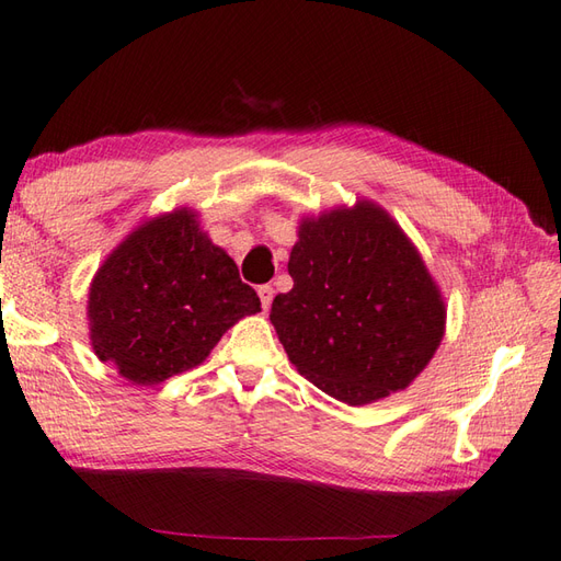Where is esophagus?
Here are the masks:
<instances>
[{"label": "esophagus", "instance_id": "1", "mask_svg": "<svg viewBox=\"0 0 561 561\" xmlns=\"http://www.w3.org/2000/svg\"><path fill=\"white\" fill-rule=\"evenodd\" d=\"M273 295H276V290H273L271 285H261V288H259L261 307H264V310H268V307H271V302H273Z\"/></svg>", "mask_w": 561, "mask_h": 561}]
</instances>
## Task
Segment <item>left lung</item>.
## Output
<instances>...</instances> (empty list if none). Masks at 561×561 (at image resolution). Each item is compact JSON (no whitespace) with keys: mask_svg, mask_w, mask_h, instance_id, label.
Returning a JSON list of instances; mask_svg holds the SVG:
<instances>
[{"mask_svg":"<svg viewBox=\"0 0 561 561\" xmlns=\"http://www.w3.org/2000/svg\"><path fill=\"white\" fill-rule=\"evenodd\" d=\"M293 290L271 322L300 375L346 404L404 390L443 339L445 307L424 261L373 203L305 220Z\"/></svg>","mask_w":561,"mask_h":561,"instance_id":"8db88e82","label":"left lung"}]
</instances>
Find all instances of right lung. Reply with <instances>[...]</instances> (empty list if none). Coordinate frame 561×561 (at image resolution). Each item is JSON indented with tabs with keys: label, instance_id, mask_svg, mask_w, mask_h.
Wrapping results in <instances>:
<instances>
[{
	"label": "right lung",
	"instance_id": "add662e5",
	"mask_svg": "<svg viewBox=\"0 0 561 561\" xmlns=\"http://www.w3.org/2000/svg\"><path fill=\"white\" fill-rule=\"evenodd\" d=\"M261 310L234 261L176 210L142 225L99 268L91 344L135 385L164 382L208 358L237 319Z\"/></svg>",
	"mask_w": 561,
	"mask_h": 561
}]
</instances>
